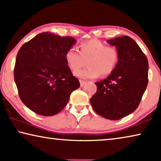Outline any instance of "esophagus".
Returning a JSON list of instances; mask_svg holds the SVG:
<instances>
[{"instance_id":"34e87169","label":"esophagus","mask_w":161,"mask_h":161,"mask_svg":"<svg viewBox=\"0 0 161 161\" xmlns=\"http://www.w3.org/2000/svg\"><path fill=\"white\" fill-rule=\"evenodd\" d=\"M80 86H83L85 85V84L86 83V81H82V80H80Z\"/></svg>"}]
</instances>
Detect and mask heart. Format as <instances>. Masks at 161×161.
<instances>
[{"label":"heart","mask_w":161,"mask_h":161,"mask_svg":"<svg viewBox=\"0 0 161 161\" xmlns=\"http://www.w3.org/2000/svg\"><path fill=\"white\" fill-rule=\"evenodd\" d=\"M119 58V51L115 47L107 46L98 39H91L81 43L80 52L75 48L66 52L64 58L76 77L83 80L97 78L99 75L107 76L115 69ZM88 60V67L81 70L77 69Z\"/></svg>","instance_id":"1"}]
</instances>
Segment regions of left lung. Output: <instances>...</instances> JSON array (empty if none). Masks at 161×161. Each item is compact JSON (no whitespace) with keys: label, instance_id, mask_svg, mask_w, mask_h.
<instances>
[{"label":"left lung","instance_id":"8db88e82","mask_svg":"<svg viewBox=\"0 0 161 161\" xmlns=\"http://www.w3.org/2000/svg\"><path fill=\"white\" fill-rule=\"evenodd\" d=\"M107 42L118 49L119 61L108 77L95 82L97 90L90 103L99 115L117 120L138 107L148 82V62L130 36L117 37Z\"/></svg>","mask_w":161,"mask_h":161}]
</instances>
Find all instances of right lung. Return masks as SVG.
<instances>
[{
	"label": "right lung",
	"instance_id": "1",
	"mask_svg": "<svg viewBox=\"0 0 161 161\" xmlns=\"http://www.w3.org/2000/svg\"><path fill=\"white\" fill-rule=\"evenodd\" d=\"M76 43L73 37L44 32L25 43L17 53L14 80L21 101L31 110L52 116L67 105L80 87L64 55Z\"/></svg>",
	"mask_w": 161,
	"mask_h": 161
}]
</instances>
